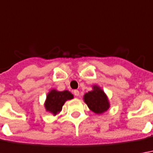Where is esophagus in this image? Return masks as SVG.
I'll return each mask as SVG.
<instances>
[{
    "instance_id": "34e87169",
    "label": "esophagus",
    "mask_w": 153,
    "mask_h": 153,
    "mask_svg": "<svg viewBox=\"0 0 153 153\" xmlns=\"http://www.w3.org/2000/svg\"><path fill=\"white\" fill-rule=\"evenodd\" d=\"M73 93H74V94L75 96H79V90H74V91H73Z\"/></svg>"
}]
</instances>
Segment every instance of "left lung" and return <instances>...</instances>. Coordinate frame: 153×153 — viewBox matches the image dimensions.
<instances>
[{
  "label": "left lung",
  "mask_w": 153,
  "mask_h": 153,
  "mask_svg": "<svg viewBox=\"0 0 153 153\" xmlns=\"http://www.w3.org/2000/svg\"><path fill=\"white\" fill-rule=\"evenodd\" d=\"M84 101L90 111L95 114H102L110 107L106 94L97 85H94L93 90L89 91L84 95Z\"/></svg>",
  "instance_id": "1"
}]
</instances>
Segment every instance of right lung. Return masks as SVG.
I'll return each instance as SVG.
<instances>
[{
	"mask_svg": "<svg viewBox=\"0 0 153 153\" xmlns=\"http://www.w3.org/2000/svg\"><path fill=\"white\" fill-rule=\"evenodd\" d=\"M74 98L69 91H58L56 90H52L47 95L46 101L44 103V106L47 111L52 113L53 116H56L62 111L64 103L68 100Z\"/></svg>",
	"mask_w": 153,
	"mask_h": 153,
	"instance_id": "obj_1",
	"label": "right lung"
}]
</instances>
